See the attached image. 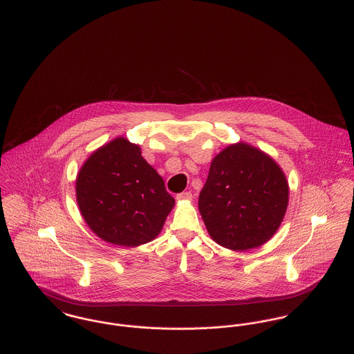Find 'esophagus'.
<instances>
[{"label":"esophagus","instance_id":"1","mask_svg":"<svg viewBox=\"0 0 354 354\" xmlns=\"http://www.w3.org/2000/svg\"><path fill=\"white\" fill-rule=\"evenodd\" d=\"M192 198H193V196H192L190 192H183V193H179V194L176 196V200H178V201H190Z\"/></svg>","mask_w":354,"mask_h":354}]
</instances>
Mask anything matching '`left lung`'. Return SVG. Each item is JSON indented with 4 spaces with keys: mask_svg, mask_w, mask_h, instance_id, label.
Masks as SVG:
<instances>
[{
    "mask_svg": "<svg viewBox=\"0 0 354 354\" xmlns=\"http://www.w3.org/2000/svg\"><path fill=\"white\" fill-rule=\"evenodd\" d=\"M287 204L282 168L264 151L239 142L213 158L198 209L216 243L243 252L272 238Z\"/></svg>",
    "mask_w": 354,
    "mask_h": 354,
    "instance_id": "obj_1",
    "label": "left lung"
}]
</instances>
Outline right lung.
Instances as JSON below:
<instances>
[{"label": "right lung", "instance_id": "right-lung-1", "mask_svg": "<svg viewBox=\"0 0 354 354\" xmlns=\"http://www.w3.org/2000/svg\"><path fill=\"white\" fill-rule=\"evenodd\" d=\"M76 201L95 235L127 248L154 239L175 205L141 147L123 137L84 161L76 178Z\"/></svg>", "mask_w": 354, "mask_h": 354}]
</instances>
